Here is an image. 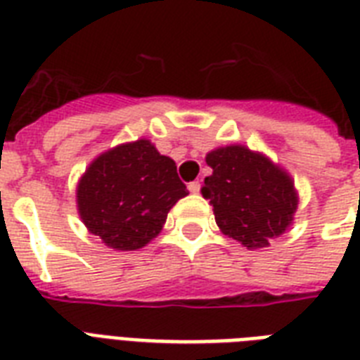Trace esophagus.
I'll list each match as a JSON object with an SVG mask.
<instances>
[{
  "label": "esophagus",
  "instance_id": "1",
  "mask_svg": "<svg viewBox=\"0 0 360 360\" xmlns=\"http://www.w3.org/2000/svg\"><path fill=\"white\" fill-rule=\"evenodd\" d=\"M200 188H202V183H200V181H192V183H188V191H191L192 194H198Z\"/></svg>",
  "mask_w": 360,
  "mask_h": 360
}]
</instances>
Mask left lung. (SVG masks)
I'll return each instance as SVG.
<instances>
[{
  "label": "left lung",
  "mask_w": 360,
  "mask_h": 360,
  "mask_svg": "<svg viewBox=\"0 0 360 360\" xmlns=\"http://www.w3.org/2000/svg\"><path fill=\"white\" fill-rule=\"evenodd\" d=\"M205 162L213 174L202 194L224 236L246 248H263L290 228L299 198L284 169L243 146L219 147Z\"/></svg>",
  "instance_id": "1"
}]
</instances>
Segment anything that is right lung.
<instances>
[{
	"label": "right lung",
	"instance_id": "right-lung-1",
	"mask_svg": "<svg viewBox=\"0 0 360 360\" xmlns=\"http://www.w3.org/2000/svg\"><path fill=\"white\" fill-rule=\"evenodd\" d=\"M188 194L169 157L149 140L103 153L76 188L82 222L115 250H138L162 230L169 209Z\"/></svg>",
	"mask_w": 360,
	"mask_h": 360
}]
</instances>
